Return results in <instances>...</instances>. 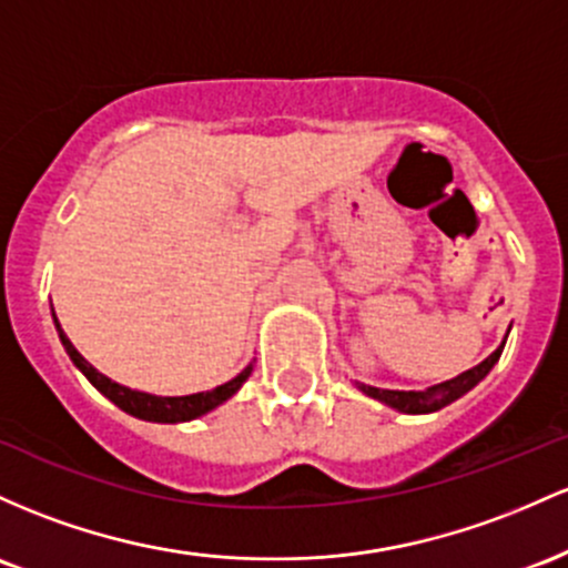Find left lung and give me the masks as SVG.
<instances>
[{
    "label": "left lung",
    "instance_id": "8db88e82",
    "mask_svg": "<svg viewBox=\"0 0 568 568\" xmlns=\"http://www.w3.org/2000/svg\"><path fill=\"white\" fill-rule=\"evenodd\" d=\"M501 348H505V346L496 348V352L490 354L488 359H483L477 367L467 369V373H462V375H456V378L445 381V384L424 388V392H388V388H375V386H367V384H356V386H359L362 392L367 394V397L381 399V403L397 407V410H403V413H435V410H439V407L450 405L454 399L462 397V394H467L469 388L480 384V381L488 375V369L494 367L496 362H499Z\"/></svg>",
    "mask_w": 568,
    "mask_h": 568
}]
</instances>
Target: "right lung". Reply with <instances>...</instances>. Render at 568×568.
Segmentation results:
<instances>
[{
    "instance_id": "right-lung-1",
    "label": "right lung",
    "mask_w": 568,
    "mask_h": 568,
    "mask_svg": "<svg viewBox=\"0 0 568 568\" xmlns=\"http://www.w3.org/2000/svg\"><path fill=\"white\" fill-rule=\"evenodd\" d=\"M53 318H55V314H53ZM55 329H59V337H61L63 348H67L69 359H72L74 365L85 373V378L91 381V384L99 388L106 399H112L120 410L131 413V416H136V418H144V422L176 424V422H190V418H199V416H203V413L214 410L216 405L225 403V399H231L233 394L244 386V381L252 375V367H246L244 373L235 375V378L227 381V384L212 388V392L190 394V397H155V394L133 392V388L114 384V381L106 378V375H101L99 369H95L91 362H88L85 356H82L78 348L72 346V341L63 335L59 318H55Z\"/></svg>"
}]
</instances>
